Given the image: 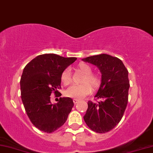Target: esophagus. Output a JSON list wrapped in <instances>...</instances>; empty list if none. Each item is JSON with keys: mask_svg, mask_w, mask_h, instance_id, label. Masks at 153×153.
Returning a JSON list of instances; mask_svg holds the SVG:
<instances>
[{"mask_svg": "<svg viewBox=\"0 0 153 153\" xmlns=\"http://www.w3.org/2000/svg\"><path fill=\"white\" fill-rule=\"evenodd\" d=\"M79 101V99H73V102H74L75 104L76 103H77Z\"/></svg>", "mask_w": 153, "mask_h": 153, "instance_id": "esophagus-1", "label": "esophagus"}]
</instances>
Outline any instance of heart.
<instances>
[{
	"label": "heart",
	"instance_id": "1",
	"mask_svg": "<svg viewBox=\"0 0 153 153\" xmlns=\"http://www.w3.org/2000/svg\"><path fill=\"white\" fill-rule=\"evenodd\" d=\"M77 69L84 74L80 85H73L65 90V95L68 97L75 99H82L92 92L93 90H97L100 87L101 78L100 75L92 73L91 66L85 63H79ZM61 81L65 85L71 83L72 76L69 68H66L61 74Z\"/></svg>",
	"mask_w": 153,
	"mask_h": 153
}]
</instances>
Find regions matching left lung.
Returning a JSON list of instances; mask_svg holds the SVG:
<instances>
[{
	"mask_svg": "<svg viewBox=\"0 0 153 153\" xmlns=\"http://www.w3.org/2000/svg\"><path fill=\"white\" fill-rule=\"evenodd\" d=\"M97 66L101 72V83L95 95L101 101H89L84 121L93 131L105 133L116 126L124 114L130 88L128 71L121 60L101 54L82 59Z\"/></svg>",
	"mask_w": 153,
	"mask_h": 153,
	"instance_id": "8db88e82",
	"label": "left lung"
}]
</instances>
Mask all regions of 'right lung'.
<instances>
[{
  "instance_id": "right-lung-1",
  "label": "right lung",
  "mask_w": 153,
  "mask_h": 153,
  "mask_svg": "<svg viewBox=\"0 0 153 153\" xmlns=\"http://www.w3.org/2000/svg\"><path fill=\"white\" fill-rule=\"evenodd\" d=\"M76 60L55 54L37 56L24 68L21 81V99L31 122L41 131L52 133L67 120L74 103L70 97H60L56 104L51 103L50 95L61 94V74Z\"/></svg>"
}]
</instances>
